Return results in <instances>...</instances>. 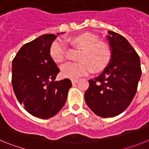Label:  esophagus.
<instances>
[{"mask_svg":"<svg viewBox=\"0 0 149 149\" xmlns=\"http://www.w3.org/2000/svg\"><path fill=\"white\" fill-rule=\"evenodd\" d=\"M77 81H77V79H72V84H75L77 82Z\"/></svg>","mask_w":149,"mask_h":149,"instance_id":"esophagus-1","label":"esophagus"}]
</instances>
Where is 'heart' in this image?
Here are the masks:
<instances>
[{
	"mask_svg": "<svg viewBox=\"0 0 149 149\" xmlns=\"http://www.w3.org/2000/svg\"><path fill=\"white\" fill-rule=\"evenodd\" d=\"M70 42L81 49V52L77 56V63H68L61 67L60 74L63 77L77 79L86 75L91 71L101 72L110 63L111 51L107 45L99 42L97 36L84 33L71 38ZM65 44L63 40H55L50 47L51 58L57 64L62 63L65 60Z\"/></svg>",
	"mask_w": 149,
	"mask_h": 149,
	"instance_id": "b5f03b06",
	"label": "heart"
}]
</instances>
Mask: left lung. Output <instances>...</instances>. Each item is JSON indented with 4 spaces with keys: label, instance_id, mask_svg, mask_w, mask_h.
I'll use <instances>...</instances> for the list:
<instances>
[{
    "label": "left lung",
    "instance_id": "8db88e82",
    "mask_svg": "<svg viewBox=\"0 0 149 149\" xmlns=\"http://www.w3.org/2000/svg\"><path fill=\"white\" fill-rule=\"evenodd\" d=\"M111 59L84 94L86 104L98 116L114 117L126 110L136 93L141 77L139 55L125 38L109 30Z\"/></svg>",
    "mask_w": 149,
    "mask_h": 149
}]
</instances>
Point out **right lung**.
<instances>
[{"mask_svg": "<svg viewBox=\"0 0 149 149\" xmlns=\"http://www.w3.org/2000/svg\"><path fill=\"white\" fill-rule=\"evenodd\" d=\"M56 37L44 34L24 45L12 63V84L17 99L29 113L43 119L63 108L72 86L68 78L54 81L60 69L49 50Z\"/></svg>", "mask_w": 149, "mask_h": 149, "instance_id": "right-lung-1", "label": "right lung"}]
</instances>
